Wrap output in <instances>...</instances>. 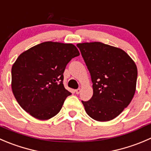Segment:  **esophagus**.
<instances>
[{
    "label": "esophagus",
    "mask_w": 151,
    "mask_h": 151,
    "mask_svg": "<svg viewBox=\"0 0 151 151\" xmlns=\"http://www.w3.org/2000/svg\"><path fill=\"white\" fill-rule=\"evenodd\" d=\"M80 91H81L80 88H77V89H76V90H75V92H76V93H77V94H79V93H80Z\"/></svg>",
    "instance_id": "1"
}]
</instances>
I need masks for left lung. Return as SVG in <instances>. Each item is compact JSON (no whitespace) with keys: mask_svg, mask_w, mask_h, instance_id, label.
<instances>
[{"mask_svg":"<svg viewBox=\"0 0 151 151\" xmlns=\"http://www.w3.org/2000/svg\"><path fill=\"white\" fill-rule=\"evenodd\" d=\"M90 72L93 96L83 101L90 117L105 122L119 116L135 93L137 68L129 55L119 48L100 42L78 43Z\"/></svg>","mask_w":151,"mask_h":151,"instance_id":"8db88e82","label":"left lung"}]
</instances>
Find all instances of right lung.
Returning <instances> with one entry per match:
<instances>
[{
  "mask_svg": "<svg viewBox=\"0 0 151 151\" xmlns=\"http://www.w3.org/2000/svg\"><path fill=\"white\" fill-rule=\"evenodd\" d=\"M80 55L71 43L44 42L23 52L12 68V89L24 111L40 120L57 115L71 95L63 86V72Z\"/></svg>",
  "mask_w": 151,
  "mask_h": 151,
  "instance_id": "1",
  "label": "right lung"
}]
</instances>
